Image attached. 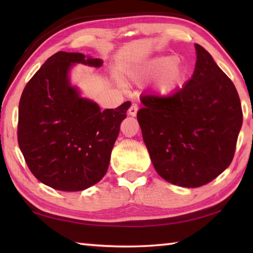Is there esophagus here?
Returning <instances> with one entry per match:
<instances>
[{
  "label": "esophagus",
  "instance_id": "esophagus-1",
  "mask_svg": "<svg viewBox=\"0 0 253 253\" xmlns=\"http://www.w3.org/2000/svg\"><path fill=\"white\" fill-rule=\"evenodd\" d=\"M137 110H138V106H137L136 104H132L131 106H130V108H129V110H128V113H129V115L130 116H132V117H135L136 115H137Z\"/></svg>",
  "mask_w": 253,
  "mask_h": 253
}]
</instances>
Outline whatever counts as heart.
I'll list each match as a JSON object with an SVG mask.
<instances>
[{"label": "heart", "mask_w": 253, "mask_h": 253, "mask_svg": "<svg viewBox=\"0 0 253 253\" xmlns=\"http://www.w3.org/2000/svg\"><path fill=\"white\" fill-rule=\"evenodd\" d=\"M165 71L162 76L160 83V90L162 92H169L175 88L181 79L183 78L184 71L178 62H175L174 57L170 55H163L157 57L144 66L135 76H152L158 75Z\"/></svg>", "instance_id": "b5f03b06"}]
</instances>
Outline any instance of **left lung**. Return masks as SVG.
I'll use <instances>...</instances> for the list:
<instances>
[{"instance_id":"obj_1","label":"left lung","mask_w":253,"mask_h":253,"mask_svg":"<svg viewBox=\"0 0 253 253\" xmlns=\"http://www.w3.org/2000/svg\"><path fill=\"white\" fill-rule=\"evenodd\" d=\"M195 50L191 79L169 96H140L137 113L156 172L183 187L202 186L229 168L242 126L233 83L203 46Z\"/></svg>"}]
</instances>
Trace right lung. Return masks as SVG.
<instances>
[{
	"instance_id": "add662e5",
	"label": "right lung",
	"mask_w": 253,
	"mask_h": 253,
	"mask_svg": "<svg viewBox=\"0 0 253 253\" xmlns=\"http://www.w3.org/2000/svg\"><path fill=\"white\" fill-rule=\"evenodd\" d=\"M76 63L99 68L101 59L59 51L25 85L19 104L18 142L28 168L54 190L95 185L108 169L111 149L130 101L115 109L83 98L70 84Z\"/></svg>"
}]
</instances>
